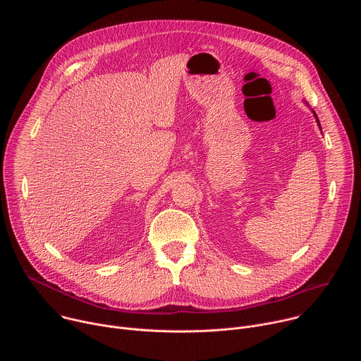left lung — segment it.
I'll list each match as a JSON object with an SVG mask.
<instances>
[{
	"instance_id": "1",
	"label": "left lung",
	"mask_w": 361,
	"mask_h": 361,
	"mask_svg": "<svg viewBox=\"0 0 361 361\" xmlns=\"http://www.w3.org/2000/svg\"><path fill=\"white\" fill-rule=\"evenodd\" d=\"M314 116H316V120H317V123H319V126H320V121H319V117H317V114L314 113Z\"/></svg>"
}]
</instances>
